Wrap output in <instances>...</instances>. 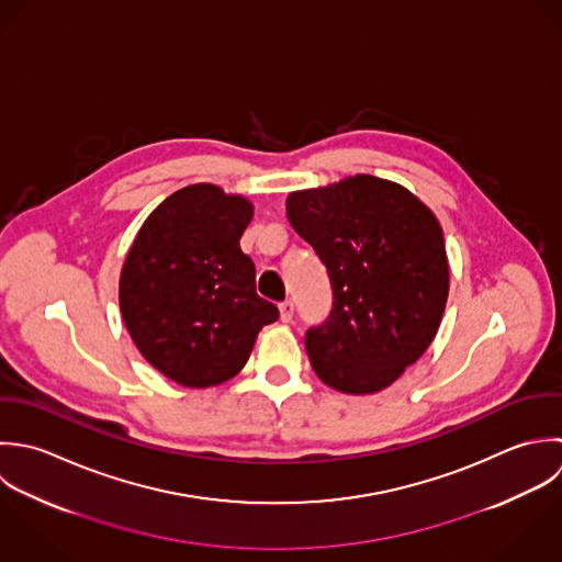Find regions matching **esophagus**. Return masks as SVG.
<instances>
[{
	"mask_svg": "<svg viewBox=\"0 0 562 562\" xmlns=\"http://www.w3.org/2000/svg\"><path fill=\"white\" fill-rule=\"evenodd\" d=\"M279 316H281V321L283 323H292V318H294V305L288 301V303H281L279 305Z\"/></svg>",
	"mask_w": 562,
	"mask_h": 562,
	"instance_id": "1",
	"label": "esophagus"
}]
</instances>
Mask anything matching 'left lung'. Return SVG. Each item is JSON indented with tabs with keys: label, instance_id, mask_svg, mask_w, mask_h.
Here are the masks:
<instances>
[{
	"label": "left lung",
	"instance_id": "obj_1",
	"mask_svg": "<svg viewBox=\"0 0 562 562\" xmlns=\"http://www.w3.org/2000/svg\"><path fill=\"white\" fill-rule=\"evenodd\" d=\"M292 228L325 263L334 310L305 336L310 362L331 387L374 394L436 338L449 261L434 211L409 189L371 175L292 191Z\"/></svg>",
	"mask_w": 562,
	"mask_h": 562
}]
</instances>
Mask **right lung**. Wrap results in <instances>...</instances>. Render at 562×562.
<instances>
[{
    "label": "right lung",
    "mask_w": 562,
    "mask_h": 562,
    "mask_svg": "<svg viewBox=\"0 0 562 562\" xmlns=\"http://www.w3.org/2000/svg\"><path fill=\"white\" fill-rule=\"evenodd\" d=\"M252 202L198 183L142 224L120 274V310L139 353L172 381L209 387L239 373L279 310L257 296L239 248Z\"/></svg>",
    "instance_id": "add662e5"
}]
</instances>
